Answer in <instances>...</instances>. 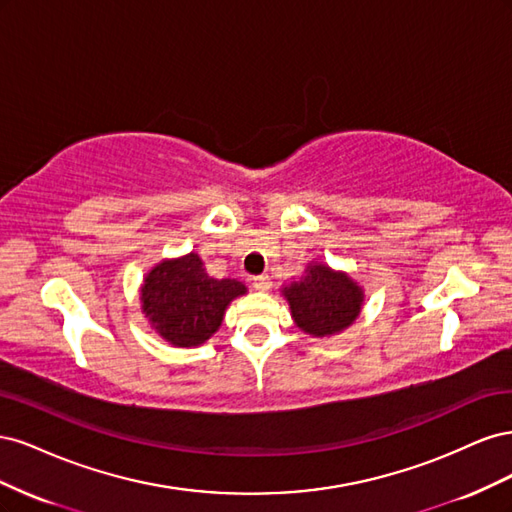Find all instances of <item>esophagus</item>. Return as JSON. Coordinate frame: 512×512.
<instances>
[{"instance_id":"obj_1","label":"esophagus","mask_w":512,"mask_h":512,"mask_svg":"<svg viewBox=\"0 0 512 512\" xmlns=\"http://www.w3.org/2000/svg\"><path fill=\"white\" fill-rule=\"evenodd\" d=\"M252 282H254L256 290H267L271 286L269 275H256V277H252Z\"/></svg>"}]
</instances>
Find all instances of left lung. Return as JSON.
Segmentation results:
<instances>
[{
	"label": "left lung",
	"mask_w": 512,
	"mask_h": 512,
	"mask_svg": "<svg viewBox=\"0 0 512 512\" xmlns=\"http://www.w3.org/2000/svg\"><path fill=\"white\" fill-rule=\"evenodd\" d=\"M290 305L294 324L312 337H331L342 333L359 318L363 307V288L348 273L333 271L329 265L314 262L301 280L282 288Z\"/></svg>",
	"instance_id": "left-lung-1"
}]
</instances>
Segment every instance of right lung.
Segmentation results:
<instances>
[{
  "label": "right lung",
  "instance_id": "add662e5",
  "mask_svg": "<svg viewBox=\"0 0 512 512\" xmlns=\"http://www.w3.org/2000/svg\"><path fill=\"white\" fill-rule=\"evenodd\" d=\"M247 288L232 277H211L196 252L162 260L141 286L143 314L156 333L177 348L205 344L220 329L226 307Z\"/></svg>",
  "mask_w": 512,
  "mask_h": 512
}]
</instances>
